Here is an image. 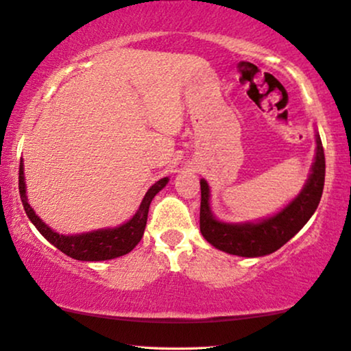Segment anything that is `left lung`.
<instances>
[{
    "mask_svg": "<svg viewBox=\"0 0 351 351\" xmlns=\"http://www.w3.org/2000/svg\"><path fill=\"white\" fill-rule=\"evenodd\" d=\"M316 153L310 176L300 193L270 217L256 222H222L210 209V190L204 179L201 185L199 230L215 249L239 257H262L275 252L300 232L318 208L324 186V150L316 132Z\"/></svg>",
    "mask_w": 351,
    "mask_h": 351,
    "instance_id": "obj_1",
    "label": "left lung"
}]
</instances>
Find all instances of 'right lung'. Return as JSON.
<instances>
[{
  "label": "right lung",
  "instance_id": "add662e5",
  "mask_svg": "<svg viewBox=\"0 0 351 351\" xmlns=\"http://www.w3.org/2000/svg\"><path fill=\"white\" fill-rule=\"evenodd\" d=\"M169 177H162L158 182H155L148 191L143 196L141 206L136 210L128 222H124L118 227L113 228H99L93 230L88 233L80 234H62L56 230L43 222L38 217V214L33 210V208L28 203L27 198V185H25V176H23V161L21 160V167H19V191H21V199L23 204V209L35 225L38 232L49 241L52 246H56L59 251H62L71 258L83 262H100V261H110V258L121 257L124 254L131 252L134 247L137 246L143 237V230L147 225L148 209H150L152 199L155 198L156 193L165 189Z\"/></svg>",
  "mask_w": 351,
  "mask_h": 351
}]
</instances>
